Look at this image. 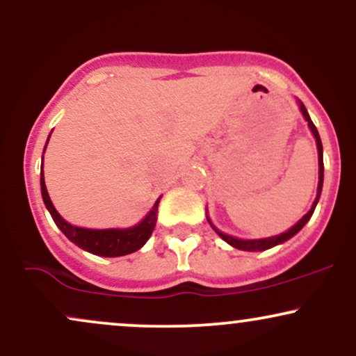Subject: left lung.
<instances>
[{"label":"left lung","instance_id":"8db88e82","mask_svg":"<svg viewBox=\"0 0 356 356\" xmlns=\"http://www.w3.org/2000/svg\"><path fill=\"white\" fill-rule=\"evenodd\" d=\"M300 107H301V112H303V115H305V118H306V122H308L309 129H312V132H313L314 138H316V147H318V164H320V181H318V195H316V199H314V202H313L312 209L308 211V214H305L303 218H301L300 220H298V222L295 224V226L291 227V229H288V231H286V232H283V234H280V236H273V238H264V239H251V241H246V239H236V238H232V236L222 234V232L218 231V229H216L214 226H212V222H211V220H209V218H207V220H209V224H211V226L214 227V231L218 232V234L220 236V238H222L224 241H226L227 244H231L232 248H236V249H241V251H264V249H269V248L276 246V244H281V243H284V241H288L289 238H293V236H295L298 231H301V227H303L305 224L308 222V220H309V218H312V216H313V212H314V207H316V204H318V199H320V194H321V187H323V145H321V138H320V134H318L316 127H314V124H313V122H312V118H309V115H308V110L305 108V105L301 104V102H300Z\"/></svg>","mask_w":356,"mask_h":356}]
</instances>
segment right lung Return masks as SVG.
Masks as SVG:
<instances>
[{"label":"right lung","mask_w":356,"mask_h":356,"mask_svg":"<svg viewBox=\"0 0 356 356\" xmlns=\"http://www.w3.org/2000/svg\"><path fill=\"white\" fill-rule=\"evenodd\" d=\"M42 195L43 202L47 206V209L50 211L53 220H55L56 226L60 227L61 232L67 236L72 243H75L76 246L85 249V251L92 252L97 256H105V257H117V256H125L130 252H136L137 249H140L147 243V239L152 234L155 227V220H157V207H159V199L154 204L152 211L147 214V218L142 220L137 226L129 227V229H83V227H75L72 224H68L61 216L56 212L55 207L50 201V195H48L47 186H44V177H43V167H42Z\"/></svg>","instance_id":"add662e5"}]
</instances>
